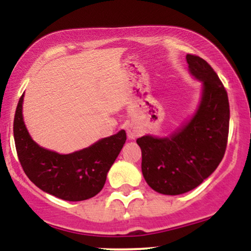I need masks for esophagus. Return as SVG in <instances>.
Listing matches in <instances>:
<instances>
[{
	"label": "esophagus",
	"instance_id": "1",
	"mask_svg": "<svg viewBox=\"0 0 251 251\" xmlns=\"http://www.w3.org/2000/svg\"><path fill=\"white\" fill-rule=\"evenodd\" d=\"M126 132H127L128 139H135V138H138L140 134H142L140 128L138 127L135 124H132V123L128 124V125H126Z\"/></svg>",
	"mask_w": 251,
	"mask_h": 251
}]
</instances>
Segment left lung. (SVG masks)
<instances>
[{"label": "left lung", "instance_id": "left-lung-1", "mask_svg": "<svg viewBox=\"0 0 251 251\" xmlns=\"http://www.w3.org/2000/svg\"><path fill=\"white\" fill-rule=\"evenodd\" d=\"M189 70L203 81V97L197 113L169 138H138L142 149V171L146 183L163 195L191 191L217 169L229 135L227 93L205 60L188 54Z\"/></svg>", "mask_w": 251, "mask_h": 251}]
</instances>
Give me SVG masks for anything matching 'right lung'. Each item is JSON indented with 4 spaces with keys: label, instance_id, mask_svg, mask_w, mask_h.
Here are the masks:
<instances>
[{
    "label": "right lung",
    "instance_id": "right-lung-1",
    "mask_svg": "<svg viewBox=\"0 0 251 251\" xmlns=\"http://www.w3.org/2000/svg\"><path fill=\"white\" fill-rule=\"evenodd\" d=\"M24 94L14 118L17 157L27 177L42 190L63 201H85L99 194L106 176L126 142V132L103 138L94 145L71 154L40 148L28 133L22 117Z\"/></svg>",
    "mask_w": 251,
    "mask_h": 251
}]
</instances>
